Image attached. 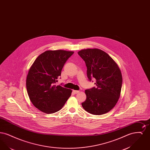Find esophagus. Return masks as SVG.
I'll list each match as a JSON object with an SVG mask.
<instances>
[{
	"label": "esophagus",
	"instance_id": "esophagus-1",
	"mask_svg": "<svg viewBox=\"0 0 150 150\" xmlns=\"http://www.w3.org/2000/svg\"><path fill=\"white\" fill-rule=\"evenodd\" d=\"M80 91H76V90H74L73 91V92L75 93V94H77V93H78Z\"/></svg>",
	"mask_w": 150,
	"mask_h": 150
}]
</instances>
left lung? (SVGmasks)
Wrapping results in <instances>:
<instances>
[{
	"label": "left lung",
	"mask_w": 150,
	"mask_h": 150,
	"mask_svg": "<svg viewBox=\"0 0 150 150\" xmlns=\"http://www.w3.org/2000/svg\"><path fill=\"white\" fill-rule=\"evenodd\" d=\"M78 53L86 62L88 78L96 80V88L85 91L86 99L81 105L92 114L107 113L120 98L122 79L119 67L107 53L98 48L84 49Z\"/></svg>",
	"instance_id": "1"
}]
</instances>
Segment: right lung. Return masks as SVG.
Segmentation results:
<instances>
[{
  "instance_id": "obj_1",
  "label": "right lung",
  "mask_w": 150,
  "mask_h": 150,
  "mask_svg": "<svg viewBox=\"0 0 150 150\" xmlns=\"http://www.w3.org/2000/svg\"><path fill=\"white\" fill-rule=\"evenodd\" d=\"M74 52L45 51L36 58L29 69L26 89L33 105L46 114L60 110L71 96V89L54 84L61 76L66 61Z\"/></svg>"
}]
</instances>
